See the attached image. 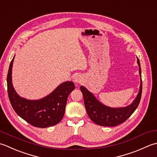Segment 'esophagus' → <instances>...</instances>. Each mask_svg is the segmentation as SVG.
Here are the masks:
<instances>
[{
  "instance_id": "1",
  "label": "esophagus",
  "mask_w": 157,
  "mask_h": 157,
  "mask_svg": "<svg viewBox=\"0 0 157 157\" xmlns=\"http://www.w3.org/2000/svg\"><path fill=\"white\" fill-rule=\"evenodd\" d=\"M73 81H74L75 83H81L83 81V77L81 75H77L75 76V77L73 78Z\"/></svg>"
}]
</instances>
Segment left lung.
Returning <instances> with one entry per match:
<instances>
[{
    "instance_id": "obj_1",
    "label": "left lung",
    "mask_w": 157,
    "mask_h": 157,
    "mask_svg": "<svg viewBox=\"0 0 157 157\" xmlns=\"http://www.w3.org/2000/svg\"><path fill=\"white\" fill-rule=\"evenodd\" d=\"M137 63L139 66V74L140 77V90L135 100L129 105L121 108H111L107 106L99 101L91 92L84 86L80 89L83 95L85 106L90 119L95 124L100 126L114 127L123 123L129 119L136 110L140 101L142 91V72L139 59L137 57Z\"/></svg>"
}]
</instances>
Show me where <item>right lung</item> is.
Listing matches in <instances>:
<instances>
[{
	"label": "right lung",
	"instance_id": "1",
	"mask_svg": "<svg viewBox=\"0 0 157 157\" xmlns=\"http://www.w3.org/2000/svg\"><path fill=\"white\" fill-rule=\"evenodd\" d=\"M11 60L7 74V91L9 100L15 113L32 125L45 128L56 125L62 119L65 113L67 99L75 88L72 81L62 82L47 96L31 100L20 97L12 83Z\"/></svg>",
	"mask_w": 157,
	"mask_h": 157
}]
</instances>
